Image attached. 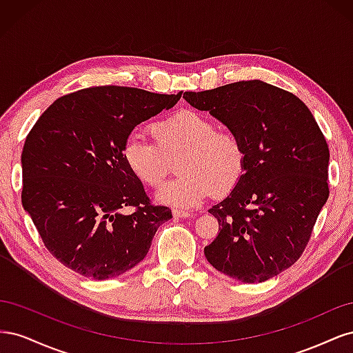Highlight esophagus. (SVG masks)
<instances>
[{"label":"esophagus","mask_w":353,"mask_h":353,"mask_svg":"<svg viewBox=\"0 0 353 353\" xmlns=\"http://www.w3.org/2000/svg\"><path fill=\"white\" fill-rule=\"evenodd\" d=\"M172 213H174L175 218H190V216H193V213H191V212L184 210V209H176V208L172 210Z\"/></svg>","instance_id":"obj_1"}]
</instances>
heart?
I'll return each instance as SVG.
<instances>
[{
	"label": "heart",
	"mask_w": 353,
	"mask_h": 353,
	"mask_svg": "<svg viewBox=\"0 0 353 353\" xmlns=\"http://www.w3.org/2000/svg\"><path fill=\"white\" fill-rule=\"evenodd\" d=\"M152 134L156 143L128 138L123 160L140 183L159 188L178 159L181 174L159 194L169 205L197 206L212 191L228 193L244 174L245 148L240 134L230 126H216L200 112L178 110L153 123Z\"/></svg>",
	"instance_id": "obj_1"
}]
</instances>
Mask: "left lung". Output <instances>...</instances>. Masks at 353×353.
Instances as JSON below:
<instances>
[{
  "label": "left lung",
  "mask_w": 353,
  "mask_h": 353,
  "mask_svg": "<svg viewBox=\"0 0 353 353\" xmlns=\"http://www.w3.org/2000/svg\"><path fill=\"white\" fill-rule=\"evenodd\" d=\"M184 99L236 130L245 148L241 179L209 209L221 231L206 259L234 280H270L301 258L328 199L325 137L301 99L259 79Z\"/></svg>",
  "instance_id": "obj_1"
}]
</instances>
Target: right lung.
Here are the masks:
<instances>
[{
    "label": "right lung",
    "instance_id": "obj_1",
    "mask_svg": "<svg viewBox=\"0 0 353 353\" xmlns=\"http://www.w3.org/2000/svg\"><path fill=\"white\" fill-rule=\"evenodd\" d=\"M179 99L116 85L85 88L57 99L32 126L22 203L47 250L69 270L95 280L130 271L172 218L128 169L123 145L138 123Z\"/></svg>",
    "mask_w": 353,
    "mask_h": 353
}]
</instances>
